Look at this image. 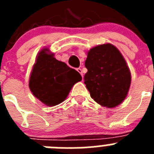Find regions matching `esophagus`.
Returning a JSON list of instances; mask_svg holds the SVG:
<instances>
[{
  "label": "esophagus",
  "instance_id": "1",
  "mask_svg": "<svg viewBox=\"0 0 154 154\" xmlns=\"http://www.w3.org/2000/svg\"><path fill=\"white\" fill-rule=\"evenodd\" d=\"M76 70H77V72H78L79 73H80V75H82V77H83V74H82V69H80V68H78V69H76Z\"/></svg>",
  "mask_w": 154,
  "mask_h": 154
}]
</instances>
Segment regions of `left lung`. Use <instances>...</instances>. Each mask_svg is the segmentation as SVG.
<instances>
[{"instance_id": "obj_1", "label": "left lung", "mask_w": 154, "mask_h": 154, "mask_svg": "<svg viewBox=\"0 0 154 154\" xmlns=\"http://www.w3.org/2000/svg\"><path fill=\"white\" fill-rule=\"evenodd\" d=\"M84 83L99 105L113 108L126 97L131 74L124 58L111 44L99 45L88 51Z\"/></svg>"}]
</instances>
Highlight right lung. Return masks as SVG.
<instances>
[{
  "label": "right lung",
  "mask_w": 154,
  "mask_h": 154,
  "mask_svg": "<svg viewBox=\"0 0 154 154\" xmlns=\"http://www.w3.org/2000/svg\"><path fill=\"white\" fill-rule=\"evenodd\" d=\"M48 51L44 48L37 56L30 76L29 88L42 103L54 106L66 99L73 85L81 81L82 76Z\"/></svg>",
  "instance_id": "obj_1"
}]
</instances>
